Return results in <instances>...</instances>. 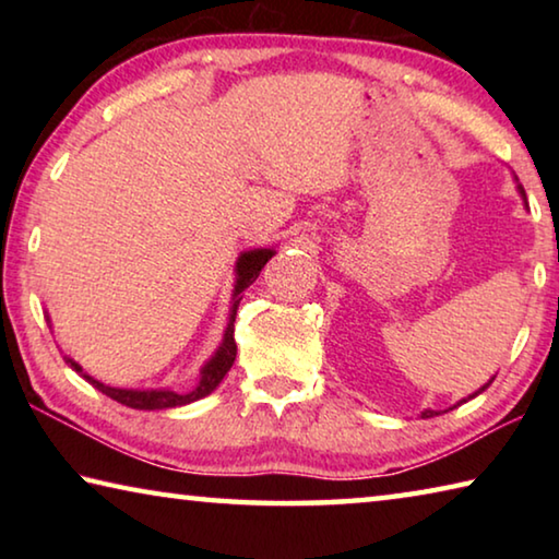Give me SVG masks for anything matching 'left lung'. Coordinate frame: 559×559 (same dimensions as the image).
Here are the masks:
<instances>
[{"label": "left lung", "mask_w": 559, "mask_h": 559, "mask_svg": "<svg viewBox=\"0 0 559 559\" xmlns=\"http://www.w3.org/2000/svg\"><path fill=\"white\" fill-rule=\"evenodd\" d=\"M520 194H523L525 197V192H523V187H520ZM488 386V384H486ZM486 386H484V390H486ZM484 390H478L476 394H480V392H484ZM476 394H473V396H476ZM433 414H437V412H431V409H427V412H424L421 416H424V419H429V416H433Z\"/></svg>", "instance_id": "8db88e82"}]
</instances>
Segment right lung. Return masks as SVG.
I'll return each instance as SVG.
<instances>
[{"instance_id":"obj_1","label":"right lung","mask_w":559,"mask_h":559,"mask_svg":"<svg viewBox=\"0 0 559 559\" xmlns=\"http://www.w3.org/2000/svg\"><path fill=\"white\" fill-rule=\"evenodd\" d=\"M271 257H273V249H257V251L241 253L239 263H236V286H234V300H231V313H229V328H226V333H224L222 347L216 349V355L210 359V362L204 365L202 377H200V384H197L192 392L118 390V386H106V384H100L98 380H93V377H88L86 372H83L81 365L73 362V359L66 357V362H69L81 377H86V380L93 386H98L103 394H108L110 400H116V402L126 404V406H132V409H173V406H182V404L202 400V396L212 394L216 386H219V382L224 380V374L231 370V365H234V359H236V340H234L236 308H239V302H241V293L249 288L253 281L259 278L261 269L266 266V261Z\"/></svg>"}]
</instances>
